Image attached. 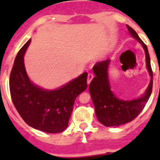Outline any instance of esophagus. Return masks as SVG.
I'll return each instance as SVG.
<instances>
[{
	"label": "esophagus",
	"mask_w": 160,
	"mask_h": 160,
	"mask_svg": "<svg viewBox=\"0 0 160 160\" xmlns=\"http://www.w3.org/2000/svg\"><path fill=\"white\" fill-rule=\"evenodd\" d=\"M94 78V75H93L92 73H89V75H88V77H87V84L89 85L90 82H91V80L92 79Z\"/></svg>",
	"instance_id": "esophagus-1"
}]
</instances>
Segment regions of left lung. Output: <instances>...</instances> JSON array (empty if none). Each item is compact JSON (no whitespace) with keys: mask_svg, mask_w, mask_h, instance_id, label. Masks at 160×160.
Listing matches in <instances>:
<instances>
[{"mask_svg":"<svg viewBox=\"0 0 160 160\" xmlns=\"http://www.w3.org/2000/svg\"><path fill=\"white\" fill-rule=\"evenodd\" d=\"M126 26L129 35L141 44L144 49L146 68L150 76V81L145 93L140 97L133 100H123L117 97L111 90L108 70L110 60H103L94 65L93 71L95 76L90 82L89 90L97 119L106 127L121 125L135 119L145 106L152 92L153 72L148 48L134 29L128 25Z\"/></svg>","mask_w":160,"mask_h":160,"instance_id":"obj_1","label":"left lung"}]
</instances>
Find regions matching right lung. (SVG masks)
<instances>
[{
	"mask_svg": "<svg viewBox=\"0 0 160 160\" xmlns=\"http://www.w3.org/2000/svg\"><path fill=\"white\" fill-rule=\"evenodd\" d=\"M31 39L19 51L10 75V92L12 102L21 118L34 129L53 134L68 126L74 103L87 88V72L65 85L46 90L34 84L26 73L24 55Z\"/></svg>",
	"mask_w": 160,
	"mask_h": 160,
	"instance_id": "right-lung-1",
	"label": "right lung"
}]
</instances>
